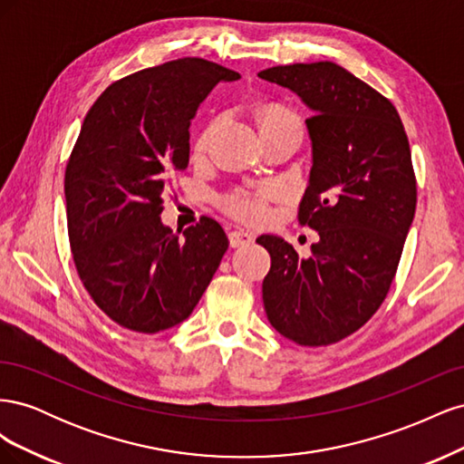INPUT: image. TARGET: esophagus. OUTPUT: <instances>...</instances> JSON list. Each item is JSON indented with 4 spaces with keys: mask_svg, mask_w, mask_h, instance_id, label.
Masks as SVG:
<instances>
[{
    "mask_svg": "<svg viewBox=\"0 0 464 464\" xmlns=\"http://www.w3.org/2000/svg\"><path fill=\"white\" fill-rule=\"evenodd\" d=\"M228 240H230V246L232 247H240V246H246L249 242H254V234L247 232V230H232L228 234Z\"/></svg>",
    "mask_w": 464,
    "mask_h": 464,
    "instance_id": "34e87169",
    "label": "esophagus"
}]
</instances>
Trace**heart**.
<instances>
[{
	"label": "heart",
	"mask_w": 464,
	"mask_h": 464,
	"mask_svg": "<svg viewBox=\"0 0 464 464\" xmlns=\"http://www.w3.org/2000/svg\"><path fill=\"white\" fill-rule=\"evenodd\" d=\"M285 125H296V128H300V120L292 110L285 108L283 104H266L265 108H261L259 111L261 135L266 131L285 128ZM215 130H217V121H210L203 130V133L198 137L195 152L203 154L207 150ZM275 193L276 189L273 186H265L259 189H236L234 193L224 198V208H227L234 217H240L244 220H261L266 217V201H269Z\"/></svg>",
	"instance_id": "obj_1"
}]
</instances>
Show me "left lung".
Here are the masks:
<instances>
[{"mask_svg": "<svg viewBox=\"0 0 464 464\" xmlns=\"http://www.w3.org/2000/svg\"><path fill=\"white\" fill-rule=\"evenodd\" d=\"M259 77L314 110L298 220L319 234L310 259L283 237H257L271 256L265 312L286 339L327 346L366 325L395 278L416 210L409 137L389 98L333 62L276 65Z\"/></svg>", "mask_w": 464, "mask_h": 464, "instance_id": "8db88e82", "label": "left lung"}]
</instances>
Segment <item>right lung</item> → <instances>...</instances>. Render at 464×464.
I'll use <instances>...</instances> for the list:
<instances>
[{"label":"right lung","mask_w":464,"mask_h":464,"mask_svg":"<svg viewBox=\"0 0 464 464\" xmlns=\"http://www.w3.org/2000/svg\"><path fill=\"white\" fill-rule=\"evenodd\" d=\"M240 73L181 58L123 77L96 98L65 168L67 234L92 302L118 325L159 333L189 317L228 249L201 217L184 237L160 222L168 176L189 162V125Z\"/></svg>","instance_id":"1"}]
</instances>
